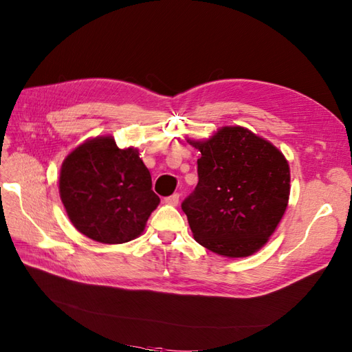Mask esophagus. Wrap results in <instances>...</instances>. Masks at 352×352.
<instances>
[{
	"label": "esophagus",
	"instance_id": "obj_1",
	"mask_svg": "<svg viewBox=\"0 0 352 352\" xmlns=\"http://www.w3.org/2000/svg\"><path fill=\"white\" fill-rule=\"evenodd\" d=\"M164 203L169 206H178V203H180V193H174V195L166 197L164 198Z\"/></svg>",
	"mask_w": 352,
	"mask_h": 352
}]
</instances>
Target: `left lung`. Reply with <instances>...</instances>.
I'll list each match as a JSON object with an SVG mask.
<instances>
[{
  "label": "left lung",
  "mask_w": 352,
  "mask_h": 352,
  "mask_svg": "<svg viewBox=\"0 0 352 352\" xmlns=\"http://www.w3.org/2000/svg\"><path fill=\"white\" fill-rule=\"evenodd\" d=\"M188 142L201 153L198 184L182 203L193 237L219 256H251L286 212L287 160L243 126H222L210 139Z\"/></svg>",
  "instance_id": "8db88e82"
}]
</instances>
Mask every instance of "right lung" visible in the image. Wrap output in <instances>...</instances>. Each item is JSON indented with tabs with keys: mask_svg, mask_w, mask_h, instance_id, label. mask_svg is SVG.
Segmentation results:
<instances>
[{
	"mask_svg": "<svg viewBox=\"0 0 352 352\" xmlns=\"http://www.w3.org/2000/svg\"><path fill=\"white\" fill-rule=\"evenodd\" d=\"M139 149L98 136L77 146L60 169L62 203L80 233L101 243H124L142 234L160 198Z\"/></svg>",
	"mask_w": 352,
	"mask_h": 352,
	"instance_id": "right-lung-1",
	"label": "right lung"
}]
</instances>
